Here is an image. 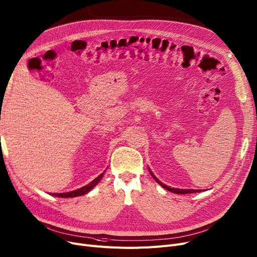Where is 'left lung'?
Here are the masks:
<instances>
[{"mask_svg":"<svg viewBox=\"0 0 257 257\" xmlns=\"http://www.w3.org/2000/svg\"><path fill=\"white\" fill-rule=\"evenodd\" d=\"M149 172H150V174L153 175V177L156 179V182L160 185V186H162L164 189H166V190H168V191H171V192H173V193H176V194H189V193H195V192H199V190H180V189H175V188H170V187H168V186H166V185H164V184H162L160 180L152 173V171L149 170Z\"/></svg>","mask_w":257,"mask_h":257,"instance_id":"1","label":"left lung"}]
</instances>
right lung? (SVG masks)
<instances>
[{
    "label": "right lung",
    "mask_w": 257,
    "mask_h": 257,
    "mask_svg": "<svg viewBox=\"0 0 257 257\" xmlns=\"http://www.w3.org/2000/svg\"><path fill=\"white\" fill-rule=\"evenodd\" d=\"M103 173H104V172H103ZM103 173H101L99 176H97L94 180H92V182L90 183V184H88L87 186L82 187V188H80V189H78V190H74V191L67 192V193H59V194L55 193V194H53V195L58 196V197H62V198H70V197H78V196H82V195L88 193L91 189H93V188L99 183V180L101 179Z\"/></svg>",
    "instance_id": "obj_1"
}]
</instances>
